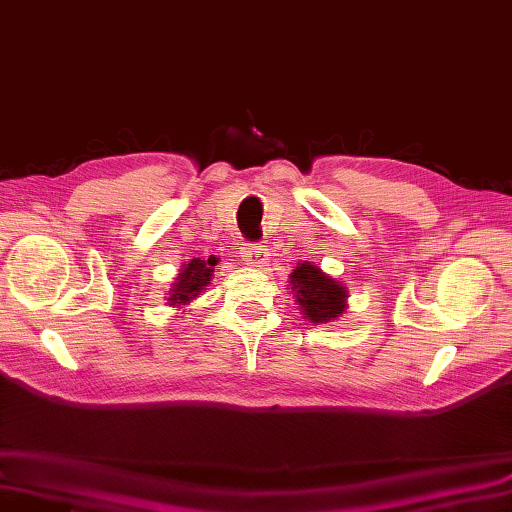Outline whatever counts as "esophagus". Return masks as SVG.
Wrapping results in <instances>:
<instances>
[{"instance_id": "1", "label": "esophagus", "mask_w": 512, "mask_h": 512, "mask_svg": "<svg viewBox=\"0 0 512 512\" xmlns=\"http://www.w3.org/2000/svg\"><path fill=\"white\" fill-rule=\"evenodd\" d=\"M242 257H244L246 264H251V266H255V268H264V266L268 264V261H270L268 248H266V246H259V244H248V246L244 248Z\"/></svg>"}]
</instances>
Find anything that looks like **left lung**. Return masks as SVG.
Segmentation results:
<instances>
[{
    "mask_svg": "<svg viewBox=\"0 0 512 512\" xmlns=\"http://www.w3.org/2000/svg\"><path fill=\"white\" fill-rule=\"evenodd\" d=\"M289 285L291 291H296V302L300 304L302 315L313 324H328L347 309V287L319 266H313L311 261L298 264L289 276Z\"/></svg>",
    "mask_w": 512,
    "mask_h": 512,
    "instance_id": "8db88e82",
    "label": "left lung"
}]
</instances>
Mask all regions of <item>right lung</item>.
<instances>
[{
	"mask_svg": "<svg viewBox=\"0 0 512 512\" xmlns=\"http://www.w3.org/2000/svg\"><path fill=\"white\" fill-rule=\"evenodd\" d=\"M214 266H216V257L210 259H191L188 264L182 266L178 279H175L167 302L171 306H186L191 304L195 298H199V294L206 289L212 281L214 274Z\"/></svg>",
	"mask_w": 512,
	"mask_h": 512,
	"instance_id": "obj_1",
	"label": "right lung"
}]
</instances>
